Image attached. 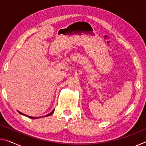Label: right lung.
I'll return each mask as SVG.
<instances>
[{"label":"right lung","instance_id":"obj_1","mask_svg":"<svg viewBox=\"0 0 146 146\" xmlns=\"http://www.w3.org/2000/svg\"><path fill=\"white\" fill-rule=\"evenodd\" d=\"M18 112L20 113V114H21V115H24V116H26V117H28V118H33V119H35V118H39V117H30V116H28V115H24V113H22L21 112H20V111H18ZM53 112H54V110L52 111H51L50 113H49L48 115H46V116H44V117H48V116H49V115H52L53 113Z\"/></svg>","mask_w":146,"mask_h":146}]
</instances>
